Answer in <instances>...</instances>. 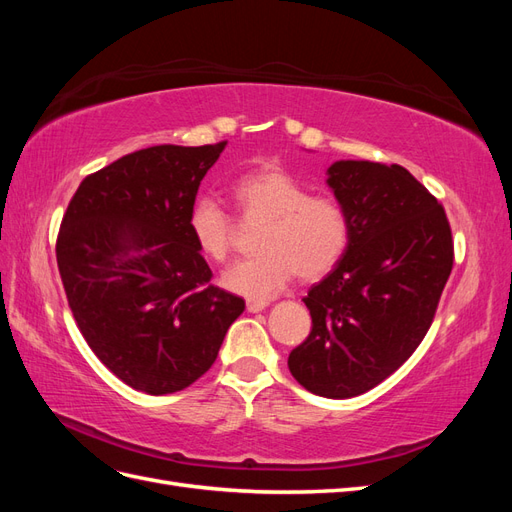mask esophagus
<instances>
[{
  "label": "esophagus",
  "mask_w": 512,
  "mask_h": 512,
  "mask_svg": "<svg viewBox=\"0 0 512 512\" xmlns=\"http://www.w3.org/2000/svg\"><path fill=\"white\" fill-rule=\"evenodd\" d=\"M267 305H269L267 299H247V312H252V314L262 312Z\"/></svg>",
  "instance_id": "34e87169"
}]
</instances>
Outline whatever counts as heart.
Returning a JSON list of instances; mask_svg holds the SVG:
<instances>
[{
	"mask_svg": "<svg viewBox=\"0 0 512 512\" xmlns=\"http://www.w3.org/2000/svg\"><path fill=\"white\" fill-rule=\"evenodd\" d=\"M230 196L247 222H262L256 237L260 254L224 271L222 284L250 299H269L294 275L314 282L329 275L350 247V215L339 198L309 194L307 185L284 168L267 166L237 177ZM190 232L200 254L228 260L235 245V218L209 196L194 200Z\"/></svg>",
	"mask_w": 512,
	"mask_h": 512,
	"instance_id": "b5f03b06",
	"label": "heart"
}]
</instances>
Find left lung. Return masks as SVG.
Returning <instances> with one entry per match:
<instances>
[{
    "mask_svg": "<svg viewBox=\"0 0 512 512\" xmlns=\"http://www.w3.org/2000/svg\"><path fill=\"white\" fill-rule=\"evenodd\" d=\"M327 173L350 215V247L303 299L312 331L288 367L309 393L348 399L389 378L423 342L455 250L444 207L404 166L339 160Z\"/></svg>",
    "mask_w": 512,
    "mask_h": 512,
    "instance_id": "1",
    "label": "left lung"
}]
</instances>
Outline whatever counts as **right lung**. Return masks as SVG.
<instances>
[{
  "instance_id": "add662e5",
  "label": "right lung",
  "mask_w": 512,
  "mask_h": 512,
  "mask_svg": "<svg viewBox=\"0 0 512 512\" xmlns=\"http://www.w3.org/2000/svg\"><path fill=\"white\" fill-rule=\"evenodd\" d=\"M224 147L128 153L81 181L59 226L57 267L76 327L119 380L147 395L203 376L245 309L211 284L188 224Z\"/></svg>"
}]
</instances>
